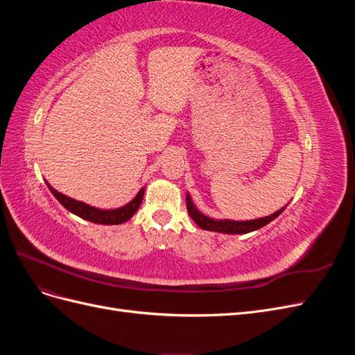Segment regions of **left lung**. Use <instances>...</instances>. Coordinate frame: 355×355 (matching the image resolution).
<instances>
[{"label":"left lung","instance_id":"obj_1","mask_svg":"<svg viewBox=\"0 0 355 355\" xmlns=\"http://www.w3.org/2000/svg\"><path fill=\"white\" fill-rule=\"evenodd\" d=\"M187 209H188V213H189V216L192 218V220H194L201 230L214 231V232H225V234H247V232H252V231H256V230L265 227V225H268L271 220H274L275 218L280 216L286 207L275 211L274 214H271V216L254 219V220H244V222L214 220V219L204 216L202 213H200L196 209L194 202H192L189 196H187Z\"/></svg>","mask_w":355,"mask_h":355}]
</instances>
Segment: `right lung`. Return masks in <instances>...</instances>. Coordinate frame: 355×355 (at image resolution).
<instances>
[{
    "mask_svg": "<svg viewBox=\"0 0 355 355\" xmlns=\"http://www.w3.org/2000/svg\"><path fill=\"white\" fill-rule=\"evenodd\" d=\"M47 187H49L51 194L58 198V201L67 210H69L73 214H77V216H80L81 219L90 220L93 223H102V225H120V223L127 222L137 211V209L141 207L144 192H145V188H142L130 202L125 204V206H123L120 209L101 210V209L92 207L85 202H81V201H77L71 197L60 194V192H58L55 188H51L49 184H47Z\"/></svg>",
    "mask_w": 355,
    "mask_h": 355,
    "instance_id": "obj_1",
    "label": "right lung"
}]
</instances>
